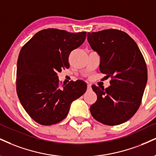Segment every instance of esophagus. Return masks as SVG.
<instances>
[{"label":"esophagus","instance_id":"1","mask_svg":"<svg viewBox=\"0 0 156 156\" xmlns=\"http://www.w3.org/2000/svg\"><path fill=\"white\" fill-rule=\"evenodd\" d=\"M87 89H91V84H89V83L87 84Z\"/></svg>","mask_w":156,"mask_h":156}]
</instances>
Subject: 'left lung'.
Returning <instances> with one entry per match:
<instances>
[{"instance_id": "left-lung-1", "label": "left lung", "mask_w": 156, "mask_h": 156, "mask_svg": "<svg viewBox=\"0 0 156 156\" xmlns=\"http://www.w3.org/2000/svg\"><path fill=\"white\" fill-rule=\"evenodd\" d=\"M88 42L100 56L99 70L111 77L109 87L92 85L97 99L90 107L95 120L108 126L119 125L136 113L147 80V65L135 41L115 29L89 33Z\"/></svg>"}]
</instances>
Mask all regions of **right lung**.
<instances>
[{"label":"right lung","mask_w":156,"mask_h":156,"mask_svg":"<svg viewBox=\"0 0 156 156\" xmlns=\"http://www.w3.org/2000/svg\"><path fill=\"white\" fill-rule=\"evenodd\" d=\"M86 37V32L48 28L37 32L20 50L16 93L25 111L39 124L49 126L62 121L71 103L85 93L87 86L83 81L61 86L57 73L69 68L70 54Z\"/></svg>","instance_id":"add662e5"}]
</instances>
